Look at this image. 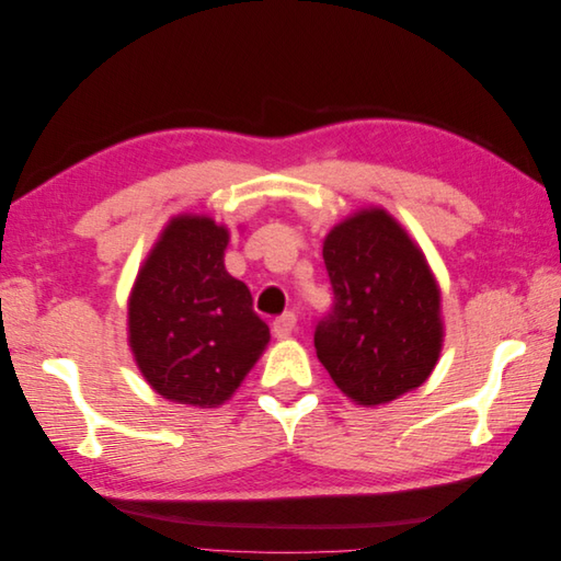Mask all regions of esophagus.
Wrapping results in <instances>:
<instances>
[{
    "mask_svg": "<svg viewBox=\"0 0 561 561\" xmlns=\"http://www.w3.org/2000/svg\"><path fill=\"white\" fill-rule=\"evenodd\" d=\"M295 325H297V316L293 311H287V313H283V316H278L274 320V325H271V332H274L276 339H287V336L293 334Z\"/></svg>",
    "mask_w": 561,
    "mask_h": 561,
    "instance_id": "esophagus-1",
    "label": "esophagus"
}]
</instances>
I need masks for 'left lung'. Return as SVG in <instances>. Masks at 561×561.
<instances>
[{"label":"left lung","mask_w":561,"mask_h":561,"mask_svg":"<svg viewBox=\"0 0 561 561\" xmlns=\"http://www.w3.org/2000/svg\"><path fill=\"white\" fill-rule=\"evenodd\" d=\"M322 260L334 304L313 344L339 390L377 407L426 381L443 348L439 287L407 231L381 208L358 210L325 236Z\"/></svg>","instance_id":"left-lung-1"}]
</instances>
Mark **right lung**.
Instances as JSON below:
<instances>
[{
  "mask_svg": "<svg viewBox=\"0 0 561 561\" xmlns=\"http://www.w3.org/2000/svg\"><path fill=\"white\" fill-rule=\"evenodd\" d=\"M227 243V227L210 217H173L133 285L128 344L165 400L222 404L268 344L248 285L225 268Z\"/></svg>",
  "mask_w": 561,
  "mask_h": 561,
  "instance_id": "1",
  "label": "right lung"
}]
</instances>
